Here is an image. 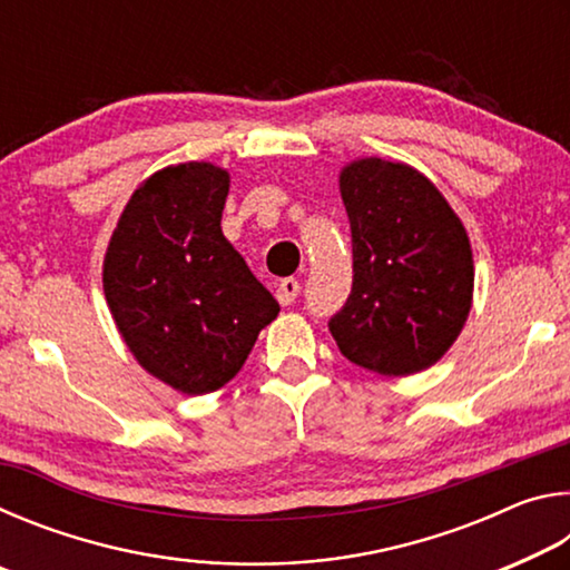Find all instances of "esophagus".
Masks as SVG:
<instances>
[{"instance_id": "34e87169", "label": "esophagus", "mask_w": 570, "mask_h": 570, "mask_svg": "<svg viewBox=\"0 0 570 570\" xmlns=\"http://www.w3.org/2000/svg\"><path fill=\"white\" fill-rule=\"evenodd\" d=\"M298 292H302V284H298L296 278H284V282L276 286V298H278V304H282V306L294 304V302H296V296H298Z\"/></svg>"}]
</instances>
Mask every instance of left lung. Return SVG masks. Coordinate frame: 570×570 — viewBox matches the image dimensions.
<instances>
[{
    "instance_id": "left-lung-1",
    "label": "left lung",
    "mask_w": 570,
    "mask_h": 570,
    "mask_svg": "<svg viewBox=\"0 0 570 570\" xmlns=\"http://www.w3.org/2000/svg\"><path fill=\"white\" fill-rule=\"evenodd\" d=\"M352 226L354 282L330 332L346 360L382 377L445 356L468 322L475 264L468 230L424 173L356 158L340 173Z\"/></svg>"
}]
</instances>
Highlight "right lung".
Instances as JSON below:
<instances>
[{
	"label": "right lung",
	"instance_id": "right-lung-1",
	"mask_svg": "<svg viewBox=\"0 0 570 570\" xmlns=\"http://www.w3.org/2000/svg\"><path fill=\"white\" fill-rule=\"evenodd\" d=\"M230 176L206 160L132 190L102 262L115 326L142 370L183 394L224 387L278 302L220 230Z\"/></svg>",
	"mask_w": 570,
	"mask_h": 570
}]
</instances>
